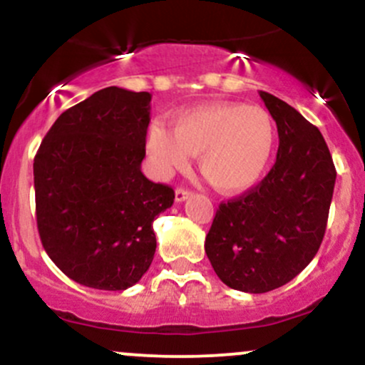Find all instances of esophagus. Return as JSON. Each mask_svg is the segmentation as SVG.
<instances>
[{"label":"esophagus","mask_w":365,"mask_h":365,"mask_svg":"<svg viewBox=\"0 0 365 365\" xmlns=\"http://www.w3.org/2000/svg\"><path fill=\"white\" fill-rule=\"evenodd\" d=\"M192 195V192L190 190H187V188H177V190H175V200H177V202H183V200L185 199H188V197Z\"/></svg>","instance_id":"esophagus-1"}]
</instances>
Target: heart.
Listing matches in <instances>:
<instances>
[{
	"mask_svg": "<svg viewBox=\"0 0 365 365\" xmlns=\"http://www.w3.org/2000/svg\"><path fill=\"white\" fill-rule=\"evenodd\" d=\"M276 144L273 116L261 106L212 103L180 113L173 127L153 125L148 150L161 177L183 170L188 154L206 182L217 192L249 190L269 165Z\"/></svg>",
	"mask_w": 365,
	"mask_h": 365,
	"instance_id": "heart-1",
	"label": "heart"
}]
</instances>
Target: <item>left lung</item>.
<instances>
[{
    "mask_svg": "<svg viewBox=\"0 0 365 365\" xmlns=\"http://www.w3.org/2000/svg\"><path fill=\"white\" fill-rule=\"evenodd\" d=\"M276 121V163L259 185L221 202L206 237L217 278L233 290L266 293L307 267L319 250L334 170L324 137L295 108L259 92Z\"/></svg>",
    "mask_w": 365,
    "mask_h": 365,
    "instance_id": "obj_1",
    "label": "left lung"
}]
</instances>
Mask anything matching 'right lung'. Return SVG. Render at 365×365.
<instances>
[{"label": "right lung", "instance_id": "1", "mask_svg": "<svg viewBox=\"0 0 365 365\" xmlns=\"http://www.w3.org/2000/svg\"><path fill=\"white\" fill-rule=\"evenodd\" d=\"M149 115V92L106 87L63 111L34 158L41 242L83 287L127 290L153 262L175 192L140 171Z\"/></svg>", "mask_w": 365, "mask_h": 365}]
</instances>
